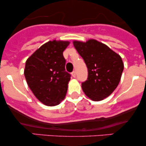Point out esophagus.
Returning <instances> with one entry per match:
<instances>
[{"label":"esophagus","instance_id":"34e87169","mask_svg":"<svg viewBox=\"0 0 146 146\" xmlns=\"http://www.w3.org/2000/svg\"><path fill=\"white\" fill-rule=\"evenodd\" d=\"M71 75H72V76L73 77V78H75V77H76V72H75V71H73L71 73Z\"/></svg>","mask_w":146,"mask_h":146}]
</instances>
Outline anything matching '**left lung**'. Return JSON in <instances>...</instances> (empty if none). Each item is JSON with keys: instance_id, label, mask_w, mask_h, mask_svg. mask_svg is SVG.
<instances>
[{"instance_id": "obj_1", "label": "left lung", "mask_w": 146, "mask_h": 146, "mask_svg": "<svg viewBox=\"0 0 146 146\" xmlns=\"http://www.w3.org/2000/svg\"><path fill=\"white\" fill-rule=\"evenodd\" d=\"M73 45L88 68L87 80L82 83L84 93L93 101L109 96L121 80L123 71L121 57L95 40L74 41Z\"/></svg>"}]
</instances>
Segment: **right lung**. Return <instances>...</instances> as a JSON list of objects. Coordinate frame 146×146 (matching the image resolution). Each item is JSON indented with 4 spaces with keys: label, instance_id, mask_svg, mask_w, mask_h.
I'll use <instances>...</instances> for the list:
<instances>
[{
    "label": "right lung",
    "instance_id": "obj_1",
    "mask_svg": "<svg viewBox=\"0 0 146 146\" xmlns=\"http://www.w3.org/2000/svg\"><path fill=\"white\" fill-rule=\"evenodd\" d=\"M68 44L66 41H49L26 61L24 74L28 86L45 105L59 104L66 96L71 74L65 69L63 51Z\"/></svg>",
    "mask_w": 146,
    "mask_h": 146
}]
</instances>
